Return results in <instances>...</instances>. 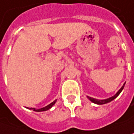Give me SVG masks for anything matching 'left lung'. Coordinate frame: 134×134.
Returning a JSON list of instances; mask_svg holds the SVG:
<instances>
[{"instance_id": "1", "label": "left lung", "mask_w": 134, "mask_h": 134, "mask_svg": "<svg viewBox=\"0 0 134 134\" xmlns=\"http://www.w3.org/2000/svg\"><path fill=\"white\" fill-rule=\"evenodd\" d=\"M125 83H124V85L122 86V87H121V89L118 91V92L116 93V95H114V96H113V97H111V98H108V99H106V100H97V99H95V98H91V97H89V96H88V98H89L91 101H92L93 103L97 104H107V103H109V102H110V101H112L113 100H114L116 97L120 94V92L122 91L124 86H125Z\"/></svg>"}]
</instances>
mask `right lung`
I'll list each match as a JSON object with an SVG mask.
<instances>
[{
  "label": "right lung",
  "instance_id": "right-lung-1",
  "mask_svg": "<svg viewBox=\"0 0 134 134\" xmlns=\"http://www.w3.org/2000/svg\"><path fill=\"white\" fill-rule=\"evenodd\" d=\"M56 101H57V100H55L54 101H53L52 103H51L50 104H48V106H46V107H43V108H41V109H37V110H36L35 108H29V109H30V110H34V111H36V112L46 111V110H49L50 108H51V107H52V106L54 105V104L56 103Z\"/></svg>",
  "mask_w": 134,
  "mask_h": 134
}]
</instances>
